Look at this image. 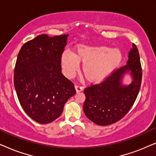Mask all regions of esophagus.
Here are the masks:
<instances>
[{"label":"esophagus","mask_w":156,"mask_h":156,"mask_svg":"<svg viewBox=\"0 0 156 156\" xmlns=\"http://www.w3.org/2000/svg\"><path fill=\"white\" fill-rule=\"evenodd\" d=\"M75 89H76V92H77V93H78V92L82 91V90H83V87H81V86H77V85H76V86H75Z\"/></svg>","instance_id":"1"}]
</instances>
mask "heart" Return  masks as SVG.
Returning a JSON list of instances; mask_svg holds the SVG:
<instances>
[{
    "label": "heart",
    "mask_w": 156,
    "mask_h": 156,
    "mask_svg": "<svg viewBox=\"0 0 156 156\" xmlns=\"http://www.w3.org/2000/svg\"><path fill=\"white\" fill-rule=\"evenodd\" d=\"M122 53L117 48L106 46L79 45L76 54L69 50L62 52L61 66L65 76L73 78L83 62V72L88 81L99 83L104 80L119 68Z\"/></svg>",
    "instance_id": "1"
}]
</instances>
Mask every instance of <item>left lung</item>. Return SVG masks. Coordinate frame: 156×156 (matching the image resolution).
Returning <instances> with one entry per match:
<instances>
[{"label":"left lung","instance_id":"1","mask_svg":"<svg viewBox=\"0 0 156 156\" xmlns=\"http://www.w3.org/2000/svg\"><path fill=\"white\" fill-rule=\"evenodd\" d=\"M128 74L129 84L123 83ZM142 80V68L139 52L133 44L127 65L115 70L101 83L84 90L86 101L83 112L88 119L98 125L106 126L124 117L131 109L138 95Z\"/></svg>","mask_w":156,"mask_h":156}]
</instances>
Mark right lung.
<instances>
[{
  "mask_svg": "<svg viewBox=\"0 0 156 156\" xmlns=\"http://www.w3.org/2000/svg\"><path fill=\"white\" fill-rule=\"evenodd\" d=\"M68 37L39 35L26 42L18 55L16 92L24 112L39 124L60 117L65 104L76 94L73 83L61 73V55Z\"/></svg>",
  "mask_w": 156,
  "mask_h": 156,
  "instance_id": "1",
  "label": "right lung"
}]
</instances>
